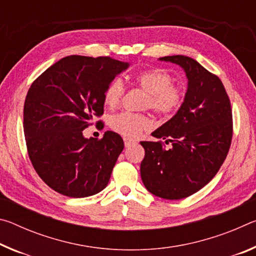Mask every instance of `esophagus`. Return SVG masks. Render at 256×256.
Instances as JSON below:
<instances>
[{
    "instance_id": "obj_1",
    "label": "esophagus",
    "mask_w": 256,
    "mask_h": 256,
    "mask_svg": "<svg viewBox=\"0 0 256 256\" xmlns=\"http://www.w3.org/2000/svg\"><path fill=\"white\" fill-rule=\"evenodd\" d=\"M136 144V141L133 140V138H124V144H125V146H130Z\"/></svg>"
}]
</instances>
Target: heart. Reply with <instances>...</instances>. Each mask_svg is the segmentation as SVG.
<instances>
[{
    "label": "heart",
    "mask_w": 256,
    "mask_h": 256,
    "mask_svg": "<svg viewBox=\"0 0 256 256\" xmlns=\"http://www.w3.org/2000/svg\"><path fill=\"white\" fill-rule=\"evenodd\" d=\"M134 82L148 94L144 105L162 118H172L184 102V92L180 86L172 84L170 72L160 68H146L134 76ZM124 94L123 82L112 80L104 90V102L110 108L120 105ZM110 128L124 136L136 138L152 128V120L144 114L122 112L110 118Z\"/></svg>",
    "instance_id": "obj_1"
}]
</instances>
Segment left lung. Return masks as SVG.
Instances as JSON below:
<instances>
[{"mask_svg": "<svg viewBox=\"0 0 256 256\" xmlns=\"http://www.w3.org/2000/svg\"><path fill=\"white\" fill-rule=\"evenodd\" d=\"M184 68L188 92L174 118L152 136L170 142L142 141L146 154L141 178L154 196L180 200L192 196L214 178L226 159L232 138V112L222 80L183 55L164 56Z\"/></svg>", "mask_w": 256, "mask_h": 256, "instance_id": "8db88e82", "label": "left lung"}]
</instances>
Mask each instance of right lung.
Instances as JSON below:
<instances>
[{
  "label": "right lung",
  "mask_w": 256,
  "mask_h": 256,
  "mask_svg": "<svg viewBox=\"0 0 256 256\" xmlns=\"http://www.w3.org/2000/svg\"><path fill=\"white\" fill-rule=\"evenodd\" d=\"M128 66L110 56L71 55L30 86L24 106L26 144L34 170L52 190L86 198L107 186L123 138L110 131L84 138L82 131L104 114V90Z\"/></svg>",
  "instance_id": "add662e5"
}]
</instances>
